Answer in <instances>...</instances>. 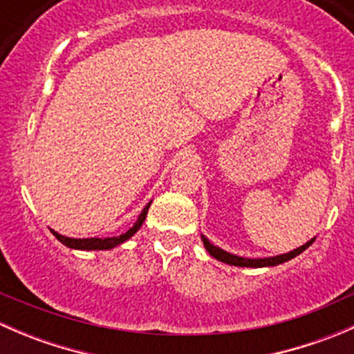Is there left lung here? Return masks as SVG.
<instances>
[{
	"mask_svg": "<svg viewBox=\"0 0 354 354\" xmlns=\"http://www.w3.org/2000/svg\"><path fill=\"white\" fill-rule=\"evenodd\" d=\"M315 240V238H313ZM313 240L306 241L305 245L299 246V248L292 250V252L283 253V255H276V257H266V259H245V257H238L233 255V253L226 252V250L219 248V246L212 245L205 236L202 234V241L203 246H205L207 252L214 257V259L221 260L224 263H230V266H236V267H272V266H279V263L288 262V260L295 259L296 255H299L301 252H305L310 245L313 243Z\"/></svg>",
	"mask_w": 354,
	"mask_h": 354,
	"instance_id": "left-lung-1",
	"label": "left lung"
}]
</instances>
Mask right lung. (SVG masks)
<instances>
[{
    "label": "right lung",
    "mask_w": 354,
    "mask_h": 354,
    "mask_svg": "<svg viewBox=\"0 0 354 354\" xmlns=\"http://www.w3.org/2000/svg\"><path fill=\"white\" fill-rule=\"evenodd\" d=\"M151 203L152 202H149L147 205L144 207V210L140 212V216H138L137 223L133 224V227H130L127 233L120 234V236H111V238H68V236H63V234L56 233L55 230H51V233L55 234L56 238H58V241H62L63 245L68 246V248H73V250H111V248H114V246L124 243L128 238H131L135 233H137L138 230H140V226L144 224L145 217H147V212H149V207H151Z\"/></svg>",
    "instance_id": "1"
}]
</instances>
